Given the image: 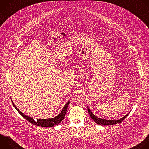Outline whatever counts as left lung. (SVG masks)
<instances>
[{
  "instance_id": "obj_1",
  "label": "left lung",
  "mask_w": 149,
  "mask_h": 149,
  "mask_svg": "<svg viewBox=\"0 0 149 149\" xmlns=\"http://www.w3.org/2000/svg\"><path fill=\"white\" fill-rule=\"evenodd\" d=\"M88 108V113L91 117V118L97 124L101 125H113V124H116L117 123H121L125 118V117L129 115V114H127V115H125L124 117H123V118H120V120H104V119H101L100 118H98L97 117H96L95 115H94L91 111H90V109L87 107Z\"/></svg>"
}]
</instances>
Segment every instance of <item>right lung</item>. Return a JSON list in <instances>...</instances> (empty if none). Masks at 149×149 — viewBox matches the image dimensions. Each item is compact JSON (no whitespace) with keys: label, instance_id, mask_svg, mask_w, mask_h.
<instances>
[{"label":"right lung","instance_id":"add662e5","mask_svg":"<svg viewBox=\"0 0 149 149\" xmlns=\"http://www.w3.org/2000/svg\"><path fill=\"white\" fill-rule=\"evenodd\" d=\"M70 101H68L65 105L64 106V107L62 109L61 112L59 113V115L55 117L54 118H48V119H37V120H35L33 118H31L30 117H28V116H26L25 114H23L22 112L20 111L16 107L13 101H12V104L16 109V110L19 113V114L22 116L24 118H25L27 121L30 122L31 123L35 124L38 126H40V127H54L55 125H56L57 124H59L65 117V116L67 113V110L68 109V105L70 104Z\"/></svg>","mask_w":149,"mask_h":149}]
</instances>
